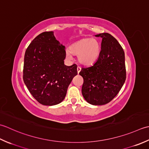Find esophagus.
I'll return each instance as SVG.
<instances>
[{
    "label": "esophagus",
    "instance_id": "34e87169",
    "mask_svg": "<svg viewBox=\"0 0 149 149\" xmlns=\"http://www.w3.org/2000/svg\"><path fill=\"white\" fill-rule=\"evenodd\" d=\"M80 71H81V68H80V66H78L77 67V72H78V73H79Z\"/></svg>",
    "mask_w": 149,
    "mask_h": 149
}]
</instances>
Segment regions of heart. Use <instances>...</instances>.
<instances>
[{"label": "heart", "mask_w": 149, "mask_h": 149, "mask_svg": "<svg viewBox=\"0 0 149 149\" xmlns=\"http://www.w3.org/2000/svg\"><path fill=\"white\" fill-rule=\"evenodd\" d=\"M100 53V45L95 38H86L75 42L66 51V55L71 58V54L78 55L79 62L85 65H89L98 59Z\"/></svg>", "instance_id": "1"}]
</instances>
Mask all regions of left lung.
Masks as SVG:
<instances>
[{
  "mask_svg": "<svg viewBox=\"0 0 149 149\" xmlns=\"http://www.w3.org/2000/svg\"><path fill=\"white\" fill-rule=\"evenodd\" d=\"M102 38V49L94 64L82 68L79 74L84 79L81 93L89 104L101 105L110 102L122 87L126 79L125 53L114 36L107 33Z\"/></svg>",
  "mask_w": 149,
  "mask_h": 149,
  "instance_id": "obj_1",
  "label": "left lung"
}]
</instances>
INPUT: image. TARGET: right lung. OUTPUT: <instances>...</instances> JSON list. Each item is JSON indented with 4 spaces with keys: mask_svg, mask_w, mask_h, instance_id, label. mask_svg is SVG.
I'll list each match as a JSON object with an SVG mask.
<instances>
[{
    "mask_svg": "<svg viewBox=\"0 0 149 149\" xmlns=\"http://www.w3.org/2000/svg\"><path fill=\"white\" fill-rule=\"evenodd\" d=\"M65 47L52 31L40 33L33 39L24 55L23 80L34 98L44 105L60 104L69 85L77 74V65H64Z\"/></svg>",
    "mask_w": 149,
    "mask_h": 149,
    "instance_id": "add662e5",
    "label": "right lung"
}]
</instances>
